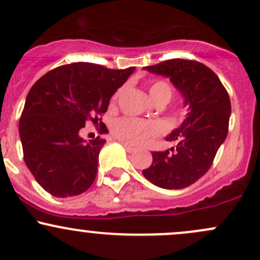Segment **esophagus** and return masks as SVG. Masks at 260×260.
<instances>
[{
  "label": "esophagus",
  "instance_id": "1",
  "mask_svg": "<svg viewBox=\"0 0 260 260\" xmlns=\"http://www.w3.org/2000/svg\"><path fill=\"white\" fill-rule=\"evenodd\" d=\"M122 146H124V149L126 150V151L129 152V153H133V152H135V151H136V149H135V147L130 146V145L125 144V142H122Z\"/></svg>",
  "mask_w": 260,
  "mask_h": 260
}]
</instances>
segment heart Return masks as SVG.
I'll return each instance as SVG.
<instances>
[{"mask_svg":"<svg viewBox=\"0 0 260 260\" xmlns=\"http://www.w3.org/2000/svg\"><path fill=\"white\" fill-rule=\"evenodd\" d=\"M150 96L153 102L165 100L169 103L172 98V88L165 80H156L149 88ZM118 95V94H116ZM161 133V125L155 121H142L136 119H119L113 124V134L119 140L126 144L142 146L153 136Z\"/></svg>","mask_w":260,"mask_h":260,"instance_id":"b5f03b06","label":"heart"}]
</instances>
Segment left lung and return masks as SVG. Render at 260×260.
<instances>
[{
	"label": "left lung",
	"mask_w": 260,
	"mask_h": 260,
	"mask_svg": "<svg viewBox=\"0 0 260 260\" xmlns=\"http://www.w3.org/2000/svg\"><path fill=\"white\" fill-rule=\"evenodd\" d=\"M144 69L169 78L182 95L187 113L182 124L166 136L176 146L152 152V164L142 175L161 188H185L208 171L227 138L230 95L219 78L200 62L177 58Z\"/></svg>",
	"instance_id": "8db88e82"
}]
</instances>
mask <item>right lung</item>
Returning a JSON list of instances; mask_svg holds the SVG:
<instances>
[{"instance_id": "add662e5", "label": "right lung", "mask_w": 260, "mask_h": 260, "mask_svg": "<svg viewBox=\"0 0 260 260\" xmlns=\"http://www.w3.org/2000/svg\"><path fill=\"white\" fill-rule=\"evenodd\" d=\"M135 72L93 63L58 67L30 88L19 119L24 162L36 181L54 197L83 193L93 185L104 139L86 141L80 129L94 125L115 91Z\"/></svg>"}]
</instances>
